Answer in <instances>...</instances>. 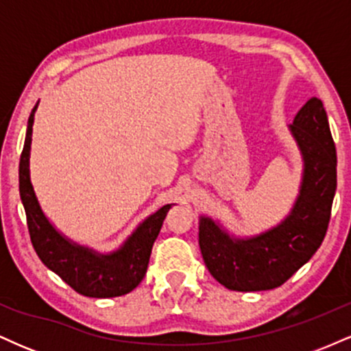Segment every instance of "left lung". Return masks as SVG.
<instances>
[{
  "label": "left lung",
  "instance_id": "obj_1",
  "mask_svg": "<svg viewBox=\"0 0 351 351\" xmlns=\"http://www.w3.org/2000/svg\"><path fill=\"white\" fill-rule=\"evenodd\" d=\"M291 130L304 155L300 195L287 219L247 241L231 239L209 217L199 219V249L211 276L231 291L276 289L304 265L327 234L337 189V150L320 99L312 97Z\"/></svg>",
  "mask_w": 351,
  "mask_h": 351
}]
</instances>
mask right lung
Here are the masks:
<instances>
[{
    "label": "right lung",
    "mask_w": 351,
    "mask_h": 351,
    "mask_svg": "<svg viewBox=\"0 0 351 351\" xmlns=\"http://www.w3.org/2000/svg\"><path fill=\"white\" fill-rule=\"evenodd\" d=\"M36 108L38 104L27 120L26 140L19 160V195L26 211L27 229L34 251L47 269L58 274L80 295L95 299L125 295L134 291L145 277L153 243L171 204L158 209L140 224L123 247L114 254L100 256L69 243L43 215L29 180V148Z\"/></svg>",
    "instance_id": "add662e5"
}]
</instances>
